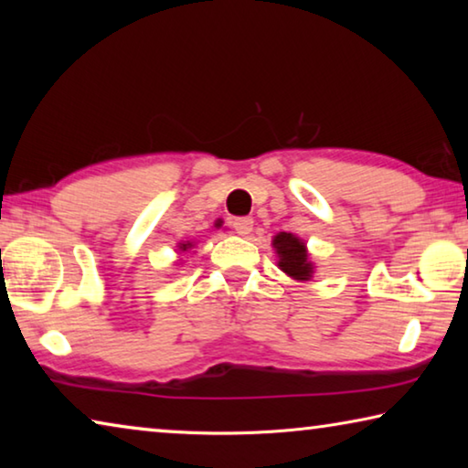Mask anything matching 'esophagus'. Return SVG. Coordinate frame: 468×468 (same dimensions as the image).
<instances>
[{
    "label": "esophagus",
    "mask_w": 468,
    "mask_h": 468,
    "mask_svg": "<svg viewBox=\"0 0 468 468\" xmlns=\"http://www.w3.org/2000/svg\"><path fill=\"white\" fill-rule=\"evenodd\" d=\"M233 229H235L237 235L248 237L251 233V229H253V220L251 218H235L233 220Z\"/></svg>",
    "instance_id": "obj_1"
}]
</instances>
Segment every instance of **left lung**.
<instances>
[{"label": "left lung", "mask_w": 468, "mask_h": 468, "mask_svg": "<svg viewBox=\"0 0 468 468\" xmlns=\"http://www.w3.org/2000/svg\"><path fill=\"white\" fill-rule=\"evenodd\" d=\"M272 248L276 251V266L289 276V279L297 282L312 281L315 272V266L307 251L305 241L292 233H276L272 237Z\"/></svg>", "instance_id": "1"}]
</instances>
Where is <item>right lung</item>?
Here are the masks:
<instances>
[{
  "instance_id": "obj_1",
  "label": "right lung",
  "mask_w": 468,
  "mask_h": 468,
  "mask_svg": "<svg viewBox=\"0 0 468 468\" xmlns=\"http://www.w3.org/2000/svg\"><path fill=\"white\" fill-rule=\"evenodd\" d=\"M194 245H196V241H181V243H177V251L187 253L189 250H194Z\"/></svg>"
}]
</instances>
